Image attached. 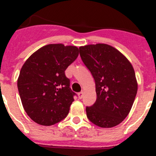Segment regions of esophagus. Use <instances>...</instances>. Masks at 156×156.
Wrapping results in <instances>:
<instances>
[{"label": "esophagus", "mask_w": 156, "mask_h": 156, "mask_svg": "<svg viewBox=\"0 0 156 156\" xmlns=\"http://www.w3.org/2000/svg\"><path fill=\"white\" fill-rule=\"evenodd\" d=\"M83 96V91H80V93H78V97H79L80 99H81Z\"/></svg>", "instance_id": "obj_1"}]
</instances>
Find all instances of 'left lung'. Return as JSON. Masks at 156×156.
Here are the masks:
<instances>
[{
  "label": "left lung",
  "instance_id": "obj_1",
  "mask_svg": "<svg viewBox=\"0 0 156 156\" xmlns=\"http://www.w3.org/2000/svg\"><path fill=\"white\" fill-rule=\"evenodd\" d=\"M83 62L95 81L97 99L87 107V116L100 127L117 126L127 116L137 91L131 63L121 52L105 44L80 48Z\"/></svg>",
  "mask_w": 156,
  "mask_h": 156
}]
</instances>
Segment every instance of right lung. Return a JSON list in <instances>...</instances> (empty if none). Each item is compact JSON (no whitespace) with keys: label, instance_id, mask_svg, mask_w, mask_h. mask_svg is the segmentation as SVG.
Listing matches in <instances>:
<instances>
[{"label":"right lung","instance_id":"right-lung-1","mask_svg":"<svg viewBox=\"0 0 156 156\" xmlns=\"http://www.w3.org/2000/svg\"><path fill=\"white\" fill-rule=\"evenodd\" d=\"M78 55L76 46L48 44L24 63L18 90L25 111L35 122L51 126L67 116L76 94L69 87L65 71Z\"/></svg>","mask_w":156,"mask_h":156}]
</instances>
